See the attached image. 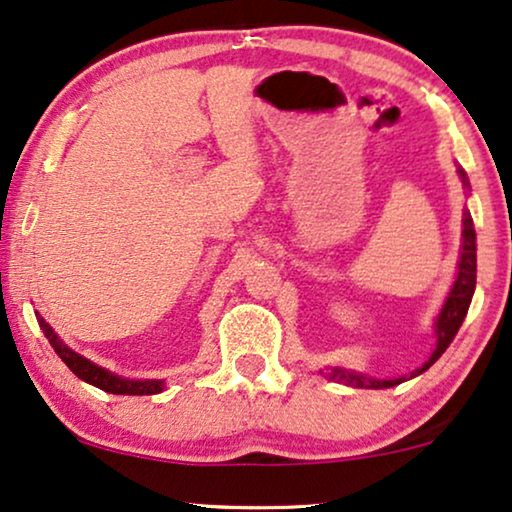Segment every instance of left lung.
Here are the masks:
<instances>
[{"instance_id":"obj_1","label":"left lung","mask_w":512,"mask_h":512,"mask_svg":"<svg viewBox=\"0 0 512 512\" xmlns=\"http://www.w3.org/2000/svg\"><path fill=\"white\" fill-rule=\"evenodd\" d=\"M457 174H459V178H462L464 187H469V178H466V171L457 169ZM462 236H464L462 257H459L455 285H452L448 299H445V304L441 308V313H438L436 325H434L436 350L431 352V357L420 366V369H415L413 373H410V378L420 376L422 371H427L429 366L434 364L445 350H448L452 338H455L459 327H462L466 313H469L471 297H473V290H475V229H473V218H471L469 211H464V232H462ZM329 378L343 380L345 385L366 387V390H383V387H394V385H399V383H403V380H406V378H394V380L366 378V376H362V373L345 371V369H331Z\"/></svg>"}]
</instances>
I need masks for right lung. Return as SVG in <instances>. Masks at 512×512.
<instances>
[{"mask_svg":"<svg viewBox=\"0 0 512 512\" xmlns=\"http://www.w3.org/2000/svg\"><path fill=\"white\" fill-rule=\"evenodd\" d=\"M37 320H39V327L43 329V334H46V338H48V343L53 345V350L60 355L62 362L67 364L78 378L85 380V383L95 385V387H99V390L111 392V394H129V397L160 394L164 390V380H129V378L115 376V373L102 369V366L92 364L90 359H85L83 355H78V352L71 350L69 345H64L60 338H57L53 327H50L39 313H37Z\"/></svg>","mask_w":512,"mask_h":512,"instance_id":"right-lung-1","label":"right lung"}]
</instances>
